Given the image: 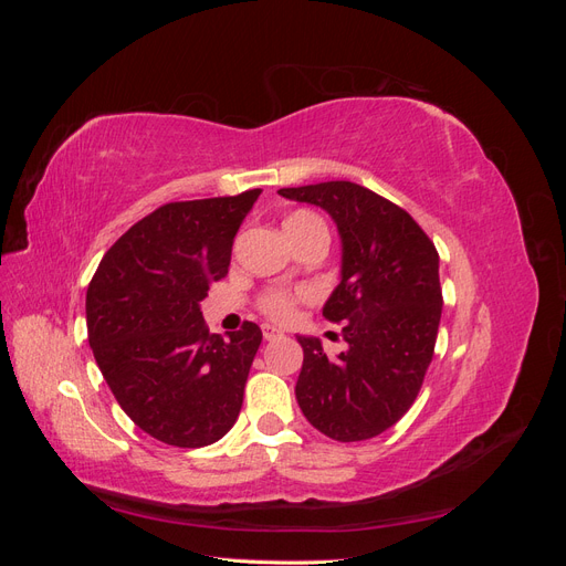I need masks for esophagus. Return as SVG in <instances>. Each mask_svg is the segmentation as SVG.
Returning <instances> with one entry per match:
<instances>
[{"instance_id":"1","label":"esophagus","mask_w":566,"mask_h":566,"mask_svg":"<svg viewBox=\"0 0 566 566\" xmlns=\"http://www.w3.org/2000/svg\"><path fill=\"white\" fill-rule=\"evenodd\" d=\"M262 333H264V339H276V337H281V331H276V328H273V325H264V328H262Z\"/></svg>"}]
</instances>
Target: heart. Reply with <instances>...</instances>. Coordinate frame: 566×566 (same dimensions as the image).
Wrapping results in <instances>:
<instances>
[{
  "instance_id": "obj_1",
  "label": "heart",
  "mask_w": 566,
  "mask_h": 566,
  "mask_svg": "<svg viewBox=\"0 0 566 566\" xmlns=\"http://www.w3.org/2000/svg\"><path fill=\"white\" fill-rule=\"evenodd\" d=\"M310 224H323V221L312 212H293L283 221V229L287 233V231H300ZM306 297H310L306 290H283V287L266 290V293L260 297V312L271 321L287 323L295 318L297 304Z\"/></svg>"
}]
</instances>
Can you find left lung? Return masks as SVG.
Instances as JSON below:
<instances>
[{"label": "left lung", "mask_w": 566, "mask_h": 566, "mask_svg": "<svg viewBox=\"0 0 566 566\" xmlns=\"http://www.w3.org/2000/svg\"><path fill=\"white\" fill-rule=\"evenodd\" d=\"M318 205L342 238V279L323 316L342 325L347 349L297 337L304 361L295 397L304 418L335 441H364L403 418L432 364L441 318L439 254L399 205L352 181L281 188Z\"/></svg>", "instance_id": "8db88e82"}]
</instances>
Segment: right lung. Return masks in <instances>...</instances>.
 I'll return each mask as SVG.
<instances>
[{
	"label": "right lung",
	"mask_w": 566,
	"mask_h": 566,
	"mask_svg": "<svg viewBox=\"0 0 566 566\" xmlns=\"http://www.w3.org/2000/svg\"><path fill=\"white\" fill-rule=\"evenodd\" d=\"M262 188L167 202L117 238L87 287L96 364L119 408L169 447L200 449L238 420L262 331L221 339L200 302L229 273L233 238Z\"/></svg>",
	"instance_id": "add662e5"
}]
</instances>
